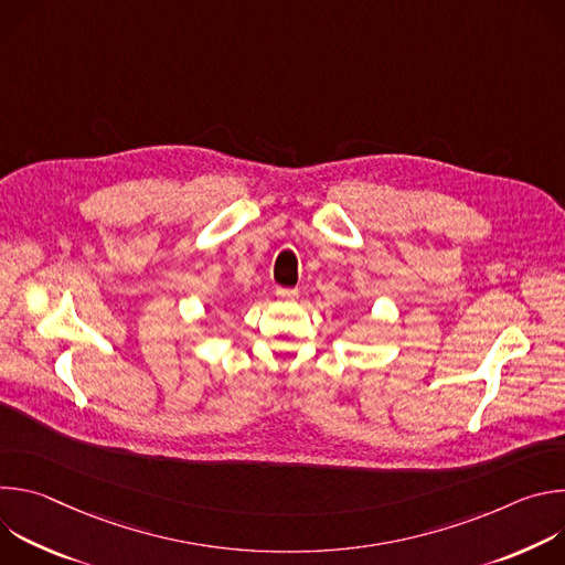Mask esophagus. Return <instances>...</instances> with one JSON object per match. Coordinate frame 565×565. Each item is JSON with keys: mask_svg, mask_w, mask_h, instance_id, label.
<instances>
[{"mask_svg": "<svg viewBox=\"0 0 565 565\" xmlns=\"http://www.w3.org/2000/svg\"><path fill=\"white\" fill-rule=\"evenodd\" d=\"M275 295H277L279 299H297V297H299V290H295V288H284V286H279V288L275 290Z\"/></svg>", "mask_w": 565, "mask_h": 565, "instance_id": "34e87169", "label": "esophagus"}]
</instances>
